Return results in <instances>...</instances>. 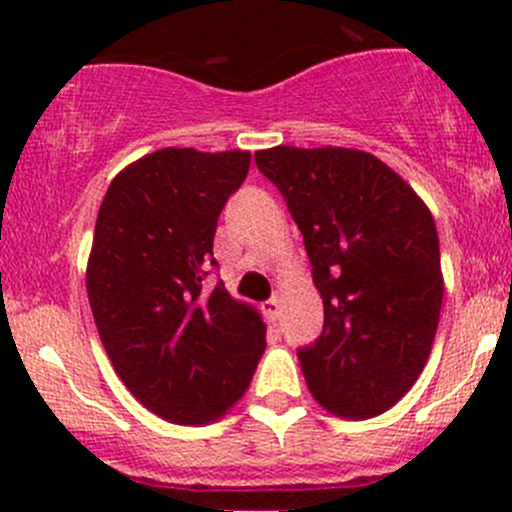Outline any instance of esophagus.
<instances>
[{
    "label": "esophagus",
    "instance_id": "34e87169",
    "mask_svg": "<svg viewBox=\"0 0 512 512\" xmlns=\"http://www.w3.org/2000/svg\"><path fill=\"white\" fill-rule=\"evenodd\" d=\"M262 312L267 314V319H270V322H277V319H280V314H282L280 299L272 297V299H267V302H262Z\"/></svg>",
    "mask_w": 512,
    "mask_h": 512
}]
</instances>
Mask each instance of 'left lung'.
<instances>
[{
    "label": "left lung",
    "mask_w": 512,
    "mask_h": 512,
    "mask_svg": "<svg viewBox=\"0 0 512 512\" xmlns=\"http://www.w3.org/2000/svg\"><path fill=\"white\" fill-rule=\"evenodd\" d=\"M255 163L302 232L324 302L322 334L297 349L309 391L347 418L391 409L421 374L441 317L431 213L364 151L277 146Z\"/></svg>",
    "instance_id": "left-lung-1"
}]
</instances>
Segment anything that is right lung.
I'll return each instance as SVG.
<instances>
[{
    "label": "right lung",
    "instance_id": "right-lung-1",
    "mask_svg": "<svg viewBox=\"0 0 512 512\" xmlns=\"http://www.w3.org/2000/svg\"><path fill=\"white\" fill-rule=\"evenodd\" d=\"M250 153L163 148L113 178L96 218L86 289L113 369L146 409L173 423H208L250 386L265 324L235 302L213 240Z\"/></svg>",
    "mask_w": 512,
    "mask_h": 512
}]
</instances>
